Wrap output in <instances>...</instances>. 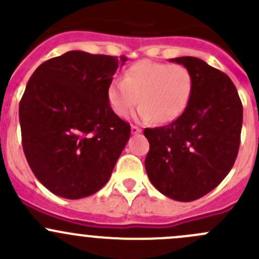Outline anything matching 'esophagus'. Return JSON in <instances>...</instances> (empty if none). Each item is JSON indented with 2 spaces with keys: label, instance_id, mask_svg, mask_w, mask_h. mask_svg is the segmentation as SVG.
Returning a JSON list of instances; mask_svg holds the SVG:
<instances>
[{
  "label": "esophagus",
  "instance_id": "obj_1",
  "mask_svg": "<svg viewBox=\"0 0 259 259\" xmlns=\"http://www.w3.org/2000/svg\"><path fill=\"white\" fill-rule=\"evenodd\" d=\"M139 133H142V129L137 125H132V134H139Z\"/></svg>",
  "mask_w": 259,
  "mask_h": 259
}]
</instances>
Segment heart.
Here are the masks:
<instances>
[{"label": "heart", "instance_id": "b5f03b06", "mask_svg": "<svg viewBox=\"0 0 259 259\" xmlns=\"http://www.w3.org/2000/svg\"><path fill=\"white\" fill-rule=\"evenodd\" d=\"M193 89L194 79L185 66L145 60L130 66L122 80L111 81L106 96L119 117H126L139 101L140 119L164 124L184 113Z\"/></svg>", "mask_w": 259, "mask_h": 259}]
</instances>
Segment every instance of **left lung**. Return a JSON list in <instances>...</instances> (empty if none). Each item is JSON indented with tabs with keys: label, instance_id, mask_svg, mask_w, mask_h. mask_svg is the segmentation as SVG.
<instances>
[{
	"label": "left lung",
	"instance_id": "1",
	"mask_svg": "<svg viewBox=\"0 0 259 259\" xmlns=\"http://www.w3.org/2000/svg\"><path fill=\"white\" fill-rule=\"evenodd\" d=\"M169 61L192 72L194 89L178 119L144 130L150 144L145 169L161 194L192 202L208 194L231 171L241 143L243 106L224 72L198 57Z\"/></svg>",
	"mask_w": 259,
	"mask_h": 259
}]
</instances>
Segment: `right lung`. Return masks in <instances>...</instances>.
I'll use <instances>...</instances> for the list:
<instances>
[{"instance_id":"obj_1","label":"right lung","mask_w":259,"mask_h":259,"mask_svg":"<svg viewBox=\"0 0 259 259\" xmlns=\"http://www.w3.org/2000/svg\"><path fill=\"white\" fill-rule=\"evenodd\" d=\"M124 56L69 51L41 64L20 101L26 159L54 194L80 199L108 183L130 138L113 113L109 85Z\"/></svg>"}]
</instances>
